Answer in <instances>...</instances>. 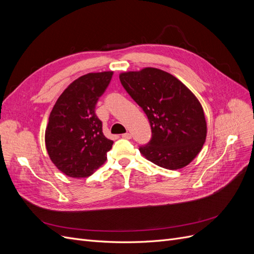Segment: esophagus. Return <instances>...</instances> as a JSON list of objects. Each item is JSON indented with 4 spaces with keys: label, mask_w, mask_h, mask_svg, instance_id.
Returning a JSON list of instances; mask_svg holds the SVG:
<instances>
[{
    "label": "esophagus",
    "mask_w": 254,
    "mask_h": 254,
    "mask_svg": "<svg viewBox=\"0 0 254 254\" xmlns=\"http://www.w3.org/2000/svg\"><path fill=\"white\" fill-rule=\"evenodd\" d=\"M122 137H123V139H126V140H130V139H131V134H130L129 132H127V133H124V134H122Z\"/></svg>",
    "instance_id": "1"
}]
</instances>
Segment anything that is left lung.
I'll use <instances>...</instances> for the list:
<instances>
[{"label": "left lung", "mask_w": 254, "mask_h": 254, "mask_svg": "<svg viewBox=\"0 0 254 254\" xmlns=\"http://www.w3.org/2000/svg\"><path fill=\"white\" fill-rule=\"evenodd\" d=\"M122 86L147 115L151 139L140 152L158 166L179 170L200 152L206 137L203 109L190 90L156 67L120 75Z\"/></svg>", "instance_id": "left-lung-1"}]
</instances>
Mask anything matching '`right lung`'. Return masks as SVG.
Here are the masks:
<instances>
[{"label":"right lung","mask_w":254,"mask_h":254,"mask_svg":"<svg viewBox=\"0 0 254 254\" xmlns=\"http://www.w3.org/2000/svg\"><path fill=\"white\" fill-rule=\"evenodd\" d=\"M113 72L89 73L74 80L50 114L45 130V146L52 162L72 178L93 174L107 160L113 141L103 133V123L95 106Z\"/></svg>","instance_id":"1"}]
</instances>
